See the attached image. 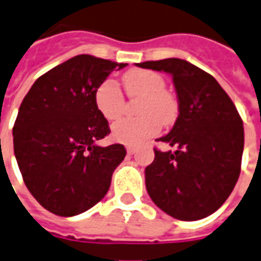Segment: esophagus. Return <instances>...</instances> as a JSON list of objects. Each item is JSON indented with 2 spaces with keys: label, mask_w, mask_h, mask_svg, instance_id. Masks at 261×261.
Masks as SVG:
<instances>
[{
  "label": "esophagus",
  "mask_w": 261,
  "mask_h": 261,
  "mask_svg": "<svg viewBox=\"0 0 261 261\" xmlns=\"http://www.w3.org/2000/svg\"><path fill=\"white\" fill-rule=\"evenodd\" d=\"M126 152H128V155H133L135 152H136V148L135 147H126Z\"/></svg>",
  "instance_id": "34e87169"
}]
</instances>
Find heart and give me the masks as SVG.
<instances>
[{"mask_svg":"<svg viewBox=\"0 0 261 261\" xmlns=\"http://www.w3.org/2000/svg\"><path fill=\"white\" fill-rule=\"evenodd\" d=\"M123 86L129 97L142 99L138 113L140 118L119 119L113 125L111 133L115 142L139 146L155 136L162 123L172 122L175 117V101L165 91V81L156 72L148 70H130L123 75ZM95 103L101 115L109 121L117 119L123 111V95L117 84L106 80L97 86Z\"/></svg>","mask_w":261,"mask_h":261,"instance_id":"heart-1","label":"heart"}]
</instances>
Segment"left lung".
Instances as JSON below:
<instances>
[{
	"instance_id": "1",
	"label": "left lung",
	"mask_w": 261,
	"mask_h": 261,
	"mask_svg": "<svg viewBox=\"0 0 261 261\" xmlns=\"http://www.w3.org/2000/svg\"><path fill=\"white\" fill-rule=\"evenodd\" d=\"M173 78L179 117L158 140L175 152L154 150L144 170L147 193L161 211L177 220L195 221L226 202L240 177L244 123L215 78L183 59L138 63Z\"/></svg>"
}]
</instances>
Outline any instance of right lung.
Here are the masks:
<instances>
[{
    "label": "right lung",
    "mask_w": 261,
    "mask_h": 261,
    "mask_svg": "<svg viewBox=\"0 0 261 261\" xmlns=\"http://www.w3.org/2000/svg\"><path fill=\"white\" fill-rule=\"evenodd\" d=\"M125 66L78 55L41 75L21 101L13 126L15 156L29 191L49 212L75 216L109 191L126 150L96 144L110 128L95 92Z\"/></svg>",
    "instance_id": "1"
}]
</instances>
